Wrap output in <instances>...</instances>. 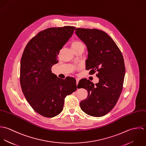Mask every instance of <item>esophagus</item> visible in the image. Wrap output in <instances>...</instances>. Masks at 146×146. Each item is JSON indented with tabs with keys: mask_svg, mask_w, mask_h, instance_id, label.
Listing matches in <instances>:
<instances>
[{
	"mask_svg": "<svg viewBox=\"0 0 146 146\" xmlns=\"http://www.w3.org/2000/svg\"><path fill=\"white\" fill-rule=\"evenodd\" d=\"M79 78H76V85H78V83H79Z\"/></svg>",
	"mask_w": 146,
	"mask_h": 146,
	"instance_id": "obj_1",
	"label": "esophagus"
}]
</instances>
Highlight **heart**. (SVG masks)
Instances as JSON below:
<instances>
[{"mask_svg":"<svg viewBox=\"0 0 146 146\" xmlns=\"http://www.w3.org/2000/svg\"><path fill=\"white\" fill-rule=\"evenodd\" d=\"M71 47L73 49H77L80 48L84 49L85 46L83 43L80 41H75L71 44Z\"/></svg>","mask_w":146,"mask_h":146,"instance_id":"heart-1","label":"heart"}]
</instances>
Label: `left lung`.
<instances>
[{"instance_id": "1", "label": "left lung", "mask_w": 146, "mask_h": 146, "mask_svg": "<svg viewBox=\"0 0 146 146\" xmlns=\"http://www.w3.org/2000/svg\"><path fill=\"white\" fill-rule=\"evenodd\" d=\"M75 34L86 45L88 54L85 69L89 74L98 72V83L81 79L78 86L88 91L87 98L80 102V108L92 116L101 117L116 104L123 89L125 67L123 54L112 39L98 29L76 28Z\"/></svg>"}]
</instances>
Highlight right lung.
I'll list each match as a JSON object with an SVG mask.
<instances>
[{"label": "right lung", "instance_id": "right-lung-1", "mask_svg": "<svg viewBox=\"0 0 146 146\" xmlns=\"http://www.w3.org/2000/svg\"><path fill=\"white\" fill-rule=\"evenodd\" d=\"M75 27H50L39 33L26 45L20 63V84L27 102L35 112L46 117L59 115L64 98L76 89L72 77L62 79L52 73L57 55Z\"/></svg>", "mask_w": 146, "mask_h": 146}]
</instances>
